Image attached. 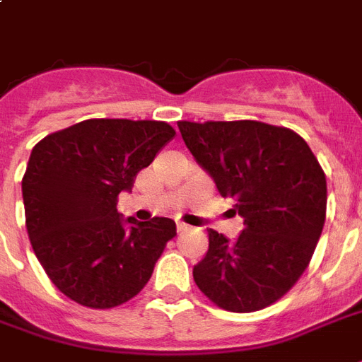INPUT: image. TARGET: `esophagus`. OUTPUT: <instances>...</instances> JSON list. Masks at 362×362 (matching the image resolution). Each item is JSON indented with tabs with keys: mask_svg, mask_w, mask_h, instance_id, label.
<instances>
[{
	"mask_svg": "<svg viewBox=\"0 0 362 362\" xmlns=\"http://www.w3.org/2000/svg\"><path fill=\"white\" fill-rule=\"evenodd\" d=\"M189 229H192V227H189V226H186V223H182V221H178V223H176V231H178V233L189 231Z\"/></svg>",
	"mask_w": 362,
	"mask_h": 362,
	"instance_id": "1",
	"label": "esophagus"
}]
</instances>
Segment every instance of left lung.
<instances>
[{
	"instance_id": "1",
	"label": "left lung",
	"mask_w": 362,
	"mask_h": 362,
	"mask_svg": "<svg viewBox=\"0 0 362 362\" xmlns=\"http://www.w3.org/2000/svg\"><path fill=\"white\" fill-rule=\"evenodd\" d=\"M178 129L244 220L237 240L209 229V252L193 267V280L223 310L267 308L297 284L314 255L325 223V173L287 127L238 120L178 122Z\"/></svg>"
}]
</instances>
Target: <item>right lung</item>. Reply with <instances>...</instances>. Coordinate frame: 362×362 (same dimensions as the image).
I'll return each instance as SVG.
<instances>
[{"label": "right lung", "instance_id": "right-lung-1", "mask_svg": "<svg viewBox=\"0 0 362 362\" xmlns=\"http://www.w3.org/2000/svg\"><path fill=\"white\" fill-rule=\"evenodd\" d=\"M156 120L93 118L37 142L22 178L25 229L52 284L88 308H115L148 284L175 221L124 220L118 195L173 141Z\"/></svg>", "mask_w": 362, "mask_h": 362}]
</instances>
